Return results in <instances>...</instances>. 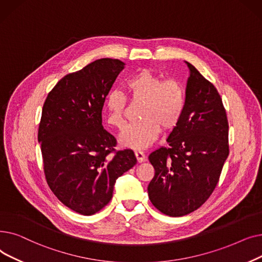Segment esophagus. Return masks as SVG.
Wrapping results in <instances>:
<instances>
[{"mask_svg":"<svg viewBox=\"0 0 262 262\" xmlns=\"http://www.w3.org/2000/svg\"><path fill=\"white\" fill-rule=\"evenodd\" d=\"M135 157H136V159H138L139 163H142V162H144L146 160L145 154L142 151H135Z\"/></svg>","mask_w":262,"mask_h":262,"instance_id":"34e87169","label":"esophagus"}]
</instances>
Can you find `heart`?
I'll return each instance as SVG.
<instances>
[{"mask_svg":"<svg viewBox=\"0 0 262 262\" xmlns=\"http://www.w3.org/2000/svg\"><path fill=\"white\" fill-rule=\"evenodd\" d=\"M131 101L141 102L139 122L124 126L119 134V143L131 149H144L159 136L160 127L166 131L177 127L185 106L182 85L176 80L163 81L149 69L135 73L126 82ZM127 99L118 90H112L105 98L106 121L121 127Z\"/></svg>","mask_w":262,"mask_h":262,"instance_id":"obj_1","label":"heart"}]
</instances>
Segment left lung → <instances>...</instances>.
<instances>
[{
	"label": "left lung",
	"mask_w": 262,
	"mask_h": 262,
	"mask_svg": "<svg viewBox=\"0 0 262 262\" xmlns=\"http://www.w3.org/2000/svg\"><path fill=\"white\" fill-rule=\"evenodd\" d=\"M185 106L166 142L148 159L155 177L148 184L152 205L169 216L189 214L212 194L229 155L228 120L221 96L189 61Z\"/></svg>",
	"instance_id": "8db88e82"
}]
</instances>
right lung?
I'll return each mask as SVG.
<instances>
[{
  "label": "right lung",
  "instance_id": "obj_1",
  "mask_svg": "<svg viewBox=\"0 0 262 262\" xmlns=\"http://www.w3.org/2000/svg\"><path fill=\"white\" fill-rule=\"evenodd\" d=\"M124 63L101 58L67 74L48 95L38 130L47 182L74 212L92 215L108 204L118 177L138 160L131 149L117 151L102 126V108Z\"/></svg>",
  "mask_w": 262,
  "mask_h": 262
}]
</instances>
